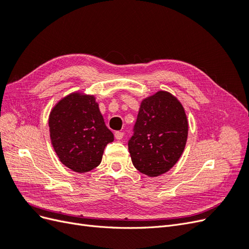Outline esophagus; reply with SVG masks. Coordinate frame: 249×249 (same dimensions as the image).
<instances>
[{
    "label": "esophagus",
    "mask_w": 249,
    "mask_h": 249,
    "mask_svg": "<svg viewBox=\"0 0 249 249\" xmlns=\"http://www.w3.org/2000/svg\"><path fill=\"white\" fill-rule=\"evenodd\" d=\"M115 138L117 139V140H122L123 138H124V133L123 132H119V131H117V132H115Z\"/></svg>",
    "instance_id": "esophagus-1"
}]
</instances>
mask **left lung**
Here are the masks:
<instances>
[{
  "instance_id": "8db88e82",
  "label": "left lung",
  "mask_w": 249,
  "mask_h": 249,
  "mask_svg": "<svg viewBox=\"0 0 249 249\" xmlns=\"http://www.w3.org/2000/svg\"><path fill=\"white\" fill-rule=\"evenodd\" d=\"M187 137L186 113L175 95L160 90L145 97L127 143L133 165L148 177L163 175L178 161Z\"/></svg>"
}]
</instances>
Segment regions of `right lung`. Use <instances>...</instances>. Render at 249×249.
Returning <instances> with one entry per match:
<instances>
[{"label":"right lung","mask_w":249,"mask_h":249,"mask_svg":"<svg viewBox=\"0 0 249 249\" xmlns=\"http://www.w3.org/2000/svg\"><path fill=\"white\" fill-rule=\"evenodd\" d=\"M49 126L60 162L79 173L99 166L105 147L114 140L94 95L79 91L64 96L53 107Z\"/></svg>","instance_id":"right-lung-1"}]
</instances>
